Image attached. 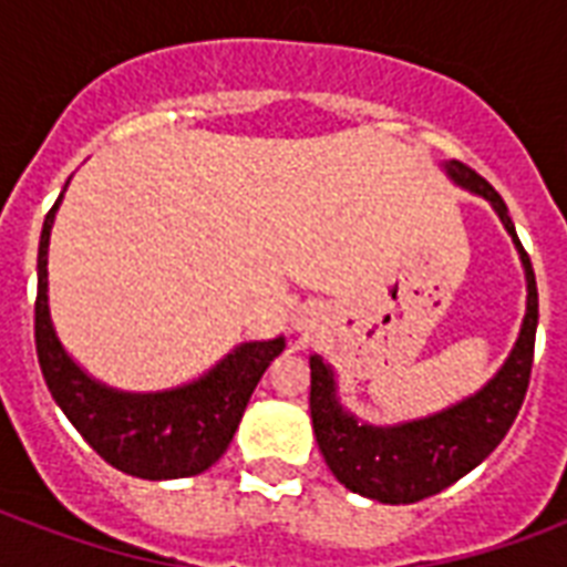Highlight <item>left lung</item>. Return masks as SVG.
Returning a JSON list of instances; mask_svg holds the SVG:
<instances>
[{"instance_id":"obj_1","label":"left lung","mask_w":567,"mask_h":567,"mask_svg":"<svg viewBox=\"0 0 567 567\" xmlns=\"http://www.w3.org/2000/svg\"><path fill=\"white\" fill-rule=\"evenodd\" d=\"M447 173L458 185L485 196L501 214L503 226L509 229L520 249V261L527 267V318L520 327V338L512 350L509 362L476 396L435 414L430 421L405 423L396 430H373L359 426L350 414L336 403L332 373L318 355L311 359V426L318 435V447L327 458L329 471L350 492L373 497L379 503H414L444 492L447 485L476 467L509 432L527 396L533 353H536L538 327V288L536 274L529 265L524 244L518 240L515 223L503 196L467 164H447Z\"/></svg>"}]
</instances>
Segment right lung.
Instances as JSON below:
<instances>
[{"label": "right lung", "mask_w": 567, "mask_h": 567, "mask_svg": "<svg viewBox=\"0 0 567 567\" xmlns=\"http://www.w3.org/2000/svg\"><path fill=\"white\" fill-rule=\"evenodd\" d=\"M58 203L49 208L40 231L34 300V347L49 394L82 439L123 474L141 480L203 474L226 453L258 379L282 353L285 341L238 347L208 377L167 394H117L93 382L70 362L49 320L47 247Z\"/></svg>", "instance_id": "right-lung-1"}]
</instances>
